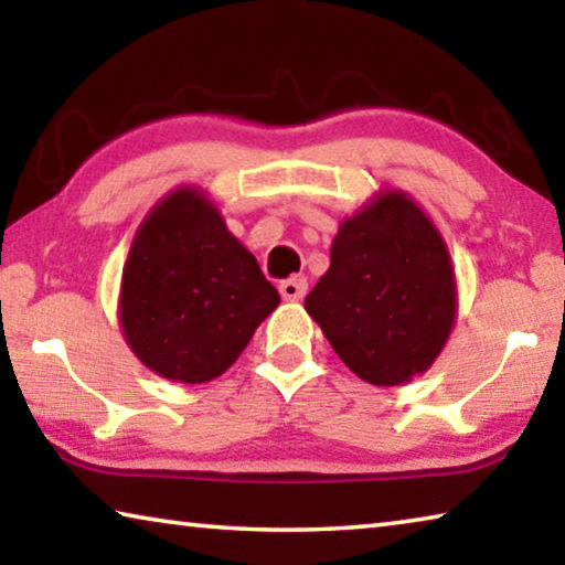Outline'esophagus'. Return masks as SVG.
<instances>
[{"label":"esophagus","mask_w":565,"mask_h":565,"mask_svg":"<svg viewBox=\"0 0 565 565\" xmlns=\"http://www.w3.org/2000/svg\"><path fill=\"white\" fill-rule=\"evenodd\" d=\"M306 289H309V284H306L303 276H294V279H286L279 284V291L286 301H301L306 296Z\"/></svg>","instance_id":"obj_1"}]
</instances>
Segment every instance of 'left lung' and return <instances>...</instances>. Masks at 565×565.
<instances>
[{
    "label": "left lung",
    "mask_w": 565,
    "mask_h": 565,
    "mask_svg": "<svg viewBox=\"0 0 565 565\" xmlns=\"http://www.w3.org/2000/svg\"><path fill=\"white\" fill-rule=\"evenodd\" d=\"M303 306L359 379L406 384L436 361L456 321L446 242L414 199L384 191L343 218Z\"/></svg>",
    "instance_id": "left-lung-1"
}]
</instances>
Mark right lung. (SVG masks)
I'll use <instances>...</instances> for the list:
<instances>
[{
    "label": "right lung",
    "instance_id": "obj_1",
    "mask_svg": "<svg viewBox=\"0 0 565 565\" xmlns=\"http://www.w3.org/2000/svg\"><path fill=\"white\" fill-rule=\"evenodd\" d=\"M254 254L199 189L151 209L121 274V333L137 359L179 384L222 376L279 306Z\"/></svg>",
    "mask_w": 565,
    "mask_h": 565
}]
</instances>
